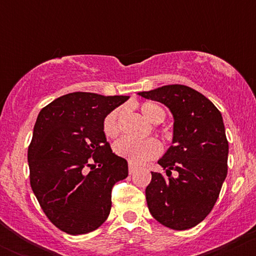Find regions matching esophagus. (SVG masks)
<instances>
[{
  "label": "esophagus",
  "instance_id": "1",
  "mask_svg": "<svg viewBox=\"0 0 256 256\" xmlns=\"http://www.w3.org/2000/svg\"><path fill=\"white\" fill-rule=\"evenodd\" d=\"M136 168H137L136 165H134V164H131V162L128 164V173H130V174H132V173L136 171Z\"/></svg>",
  "mask_w": 256,
  "mask_h": 256
}]
</instances>
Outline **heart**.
Here are the masks:
<instances>
[{
	"instance_id": "b5f03b06",
	"label": "heart",
	"mask_w": 256,
	"mask_h": 256,
	"mask_svg": "<svg viewBox=\"0 0 256 256\" xmlns=\"http://www.w3.org/2000/svg\"><path fill=\"white\" fill-rule=\"evenodd\" d=\"M140 112L143 116L150 122L158 124L165 119V110L156 104L152 102H146L140 106ZM122 110H112L104 120V132L107 137L113 138L116 137L120 132V116H122ZM114 152L120 158H124L128 162L140 165L146 160H150L158 156L161 152V144L158 140H132L130 137H124L116 142L114 144Z\"/></svg>"
}]
</instances>
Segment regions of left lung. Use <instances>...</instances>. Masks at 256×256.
<instances>
[{"instance_id":"1","label":"left lung","mask_w":256,"mask_h":256,"mask_svg":"<svg viewBox=\"0 0 256 256\" xmlns=\"http://www.w3.org/2000/svg\"><path fill=\"white\" fill-rule=\"evenodd\" d=\"M138 95L161 102L173 114L172 146L158 161L146 189L149 212L172 230H188L210 213L228 174V142L222 113L198 91L165 85Z\"/></svg>"}]
</instances>
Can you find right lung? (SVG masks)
<instances>
[{"label":"right lung","instance_id":"add662e5","mask_svg":"<svg viewBox=\"0 0 256 256\" xmlns=\"http://www.w3.org/2000/svg\"><path fill=\"white\" fill-rule=\"evenodd\" d=\"M128 96L71 92L38 114L28 146L32 192L48 219L70 234L100 228L112 207V188L128 177L112 152L104 120Z\"/></svg>","mask_w":256,"mask_h":256}]
</instances>
